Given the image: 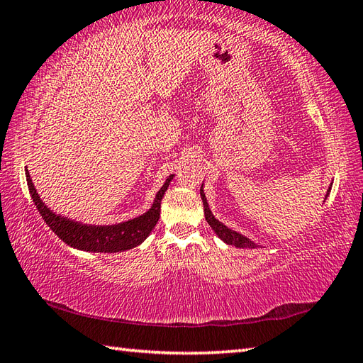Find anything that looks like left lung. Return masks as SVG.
Listing matches in <instances>:
<instances>
[{
	"mask_svg": "<svg viewBox=\"0 0 363 363\" xmlns=\"http://www.w3.org/2000/svg\"><path fill=\"white\" fill-rule=\"evenodd\" d=\"M203 186H204V184H203ZM203 186H201V190H199V194H201L203 206H204V217H206L207 223H209V226L213 229V233L217 234L226 245H233V246H235V248H251V250L252 248H259V245L254 243L251 238L245 237L240 233H237V230H233V229L228 228L226 225H223L221 221H218L217 218L213 217L211 207H209V204H207V199H206V195H204ZM329 191H330V186L328 189V194L325 196V201H326L328 196H329ZM325 201H323V203H325Z\"/></svg>",
	"mask_w": 363,
	"mask_h": 363,
	"instance_id": "left-lung-1",
	"label": "left lung"
}]
</instances>
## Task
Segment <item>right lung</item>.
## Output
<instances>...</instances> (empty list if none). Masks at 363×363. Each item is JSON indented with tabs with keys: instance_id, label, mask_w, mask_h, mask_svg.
Segmentation results:
<instances>
[{
	"instance_id": "right-lung-1",
	"label": "right lung",
	"mask_w": 363,
	"mask_h": 363,
	"mask_svg": "<svg viewBox=\"0 0 363 363\" xmlns=\"http://www.w3.org/2000/svg\"><path fill=\"white\" fill-rule=\"evenodd\" d=\"M26 169V181L30 198L37 207L38 213L42 215L43 221L50 226V229L56 234L60 240H64L68 246L76 248L79 251L89 252H121L126 250H133L135 246L143 243L146 237L151 234L154 226L157 225L160 217V201L164 198L169 182H172L174 174H169L164 186L156 194L152 206L143 215L138 217L117 223V225H84L81 221L70 220L64 215L52 212L46 206L42 198L38 196L34 187V182L30 179V174Z\"/></svg>"
}]
</instances>
